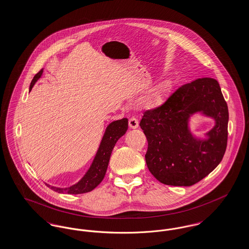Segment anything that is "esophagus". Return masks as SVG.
I'll list each match as a JSON object with an SVG mask.
<instances>
[{
  "instance_id": "esophagus-1",
  "label": "esophagus",
  "mask_w": 249,
  "mask_h": 249,
  "mask_svg": "<svg viewBox=\"0 0 249 249\" xmlns=\"http://www.w3.org/2000/svg\"><path fill=\"white\" fill-rule=\"evenodd\" d=\"M129 126L130 129H137L139 126V122L135 118H130L129 119Z\"/></svg>"
}]
</instances>
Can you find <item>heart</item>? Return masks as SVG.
<instances>
[{"label": "heart", "instance_id": "1", "mask_svg": "<svg viewBox=\"0 0 249 249\" xmlns=\"http://www.w3.org/2000/svg\"><path fill=\"white\" fill-rule=\"evenodd\" d=\"M168 93V84L162 81L156 84L149 90L142 95L136 102L137 107L144 109H155L161 107Z\"/></svg>", "mask_w": 249, "mask_h": 249}]
</instances>
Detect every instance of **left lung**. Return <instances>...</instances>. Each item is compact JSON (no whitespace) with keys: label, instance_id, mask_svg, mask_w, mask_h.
<instances>
[{"label":"left lung","instance_id":"8db88e82","mask_svg":"<svg viewBox=\"0 0 249 249\" xmlns=\"http://www.w3.org/2000/svg\"><path fill=\"white\" fill-rule=\"evenodd\" d=\"M196 112L215 120L205 140L190 131V117ZM228 121V106L215 79L203 77L183 85L161 107L143 113L140 127L148 142V170L165 185L190 187L198 183L223 159Z\"/></svg>","mask_w":249,"mask_h":249}]
</instances>
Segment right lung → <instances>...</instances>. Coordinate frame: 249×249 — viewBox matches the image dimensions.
<instances>
[{
  "instance_id": "obj_1",
  "label": "right lung",
  "mask_w": 249,
  "mask_h": 249,
  "mask_svg": "<svg viewBox=\"0 0 249 249\" xmlns=\"http://www.w3.org/2000/svg\"><path fill=\"white\" fill-rule=\"evenodd\" d=\"M43 73V69L36 73L34 77L31 86L30 91L32 90L33 87L37 82V80L41 77ZM128 130V119H119L111 122L107 126V130L103 136V139L98 148V151L95 155L94 160L91 163L87 173L85 174L83 178H81L76 184L72 185L68 188H56L51 187L47 184L51 190L57 191L59 193H67V194H82L86 192H89L103 181L106 176L107 167L109 163V160L112 154L113 148L118 142L119 138L123 136Z\"/></svg>"
}]
</instances>
